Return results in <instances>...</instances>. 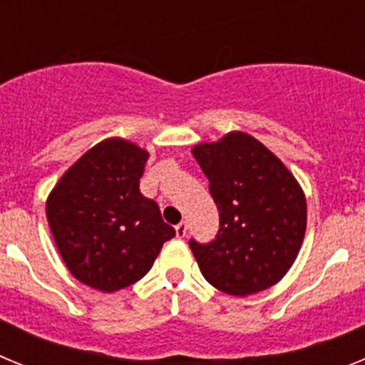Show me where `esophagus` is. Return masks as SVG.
Returning a JSON list of instances; mask_svg holds the SVG:
<instances>
[{
	"label": "esophagus",
	"instance_id": "esophagus-1",
	"mask_svg": "<svg viewBox=\"0 0 365 365\" xmlns=\"http://www.w3.org/2000/svg\"><path fill=\"white\" fill-rule=\"evenodd\" d=\"M186 232H188V225H186L185 221L179 222V225L175 227V234H177V237H179V240H182V237H185Z\"/></svg>",
	"mask_w": 365,
	"mask_h": 365
}]
</instances>
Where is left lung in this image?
<instances>
[{
	"instance_id": "obj_1",
	"label": "left lung",
	"mask_w": 365,
	"mask_h": 365,
	"mask_svg": "<svg viewBox=\"0 0 365 365\" xmlns=\"http://www.w3.org/2000/svg\"><path fill=\"white\" fill-rule=\"evenodd\" d=\"M192 153L219 210L214 240L188 241L202 276L232 296L265 291L285 276L302 247L307 227L302 188L272 151L241 131Z\"/></svg>"
}]
</instances>
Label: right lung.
<instances>
[{
	"label": "right lung",
	"instance_id": "obj_1",
	"mask_svg": "<svg viewBox=\"0 0 365 365\" xmlns=\"http://www.w3.org/2000/svg\"><path fill=\"white\" fill-rule=\"evenodd\" d=\"M148 151L108 138L63 173L47 199V221L78 282L115 292L144 278L175 228L140 193Z\"/></svg>",
	"mask_w": 365,
	"mask_h": 365
}]
</instances>
